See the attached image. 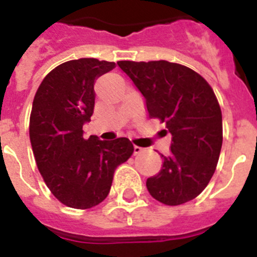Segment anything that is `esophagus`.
<instances>
[{
	"label": "esophagus",
	"instance_id": "obj_1",
	"mask_svg": "<svg viewBox=\"0 0 257 257\" xmlns=\"http://www.w3.org/2000/svg\"><path fill=\"white\" fill-rule=\"evenodd\" d=\"M143 151H144V149H143L142 147H138V145H135V147H134V153L135 154H140Z\"/></svg>",
	"mask_w": 257,
	"mask_h": 257
}]
</instances>
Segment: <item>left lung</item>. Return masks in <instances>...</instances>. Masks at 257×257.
<instances>
[{
    "mask_svg": "<svg viewBox=\"0 0 257 257\" xmlns=\"http://www.w3.org/2000/svg\"><path fill=\"white\" fill-rule=\"evenodd\" d=\"M117 64L143 94L149 117L166 123L172 135L171 153L161 154L162 169L147 180L148 192L167 206L192 201L210 183L221 151V109L215 92L185 65L166 60Z\"/></svg>",
    "mask_w": 257,
    "mask_h": 257,
    "instance_id": "8db88e82",
    "label": "left lung"
}]
</instances>
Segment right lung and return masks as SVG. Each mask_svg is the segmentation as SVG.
Listing matches in <instances>:
<instances>
[{"instance_id":"1","label":"right lung","mask_w":257,"mask_h":257,"mask_svg":"<svg viewBox=\"0 0 257 257\" xmlns=\"http://www.w3.org/2000/svg\"><path fill=\"white\" fill-rule=\"evenodd\" d=\"M114 67L94 58L65 61L45 77L33 99L29 138L36 163L47 188L68 207L101 203L115 169L134 152L127 138L103 142L83 136L94 113L95 81Z\"/></svg>"}]
</instances>
